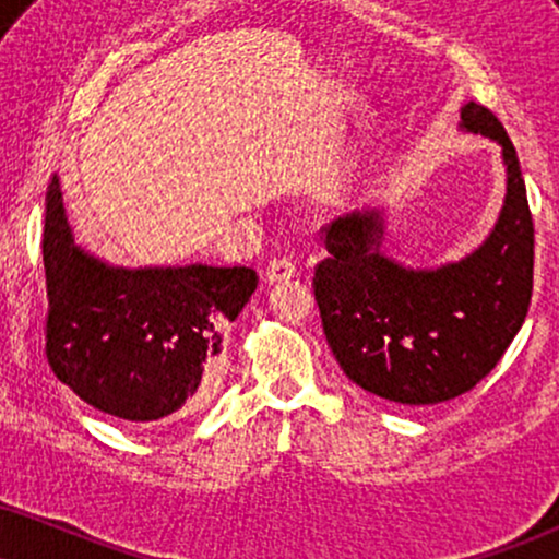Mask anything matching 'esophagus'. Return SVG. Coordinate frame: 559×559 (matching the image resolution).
<instances>
[{
	"instance_id": "1",
	"label": "esophagus",
	"mask_w": 559,
	"mask_h": 559,
	"mask_svg": "<svg viewBox=\"0 0 559 559\" xmlns=\"http://www.w3.org/2000/svg\"><path fill=\"white\" fill-rule=\"evenodd\" d=\"M264 277H266L269 285H274V282L290 280V277H295V264H293L290 259H274V261H269Z\"/></svg>"
}]
</instances>
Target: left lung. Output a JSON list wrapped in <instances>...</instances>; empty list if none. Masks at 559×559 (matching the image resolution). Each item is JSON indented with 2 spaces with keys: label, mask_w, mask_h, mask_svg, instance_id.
<instances>
[{
  "label": "left lung",
  "mask_w": 559,
  "mask_h": 559,
  "mask_svg": "<svg viewBox=\"0 0 559 559\" xmlns=\"http://www.w3.org/2000/svg\"><path fill=\"white\" fill-rule=\"evenodd\" d=\"M459 129L500 144L506 197L490 236L459 261L406 266L383 251L385 212L355 210L326 227L313 290L329 347L353 383L396 404H440L477 385L532 302L534 223L519 155L479 103Z\"/></svg>",
  "instance_id": "obj_1"
}]
</instances>
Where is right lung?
<instances>
[{
    "label": "right lung",
    "mask_w": 559,
    "mask_h": 559,
    "mask_svg": "<svg viewBox=\"0 0 559 559\" xmlns=\"http://www.w3.org/2000/svg\"><path fill=\"white\" fill-rule=\"evenodd\" d=\"M46 355L90 406L129 423L189 415L217 378L223 332L257 290L248 266H116L74 243L59 176L46 191Z\"/></svg>",
    "instance_id": "right-lung-1"
}]
</instances>
